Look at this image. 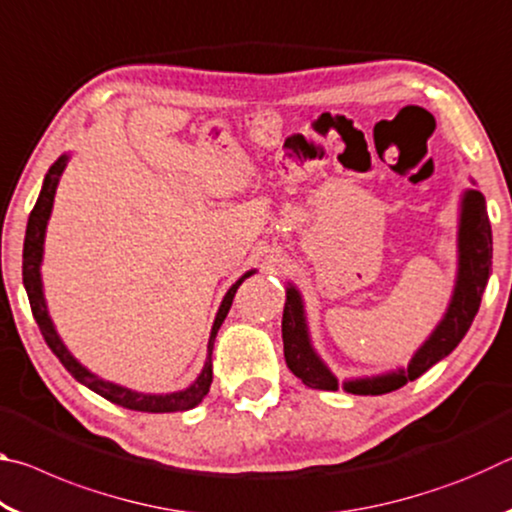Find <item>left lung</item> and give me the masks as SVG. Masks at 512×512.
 <instances>
[{
  "instance_id": "obj_1",
  "label": "left lung",
  "mask_w": 512,
  "mask_h": 512,
  "mask_svg": "<svg viewBox=\"0 0 512 512\" xmlns=\"http://www.w3.org/2000/svg\"><path fill=\"white\" fill-rule=\"evenodd\" d=\"M492 271V230L485 212V198L479 189H467L461 203V225H458V275L452 302L445 318L440 320L433 334L422 348L413 354L406 370L388 372V375L345 381L343 388L354 395H384L402 388L406 381L418 379L440 359H445L470 329ZM282 341L284 359L289 370L302 379V384L318 391H336L339 381L327 370L318 354L311 348L305 309L296 287L287 289V302L282 314Z\"/></svg>"
}]
</instances>
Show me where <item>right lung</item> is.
Masks as SVG:
<instances>
[{
    "label": "right lung",
    "mask_w": 512,
    "mask_h": 512,
    "mask_svg": "<svg viewBox=\"0 0 512 512\" xmlns=\"http://www.w3.org/2000/svg\"><path fill=\"white\" fill-rule=\"evenodd\" d=\"M67 155H60V158L51 164L49 173L45 176V183H42V192L38 196L36 205H33L29 223H27V237H24V253H22V280H24V289H27V296L31 302V311L33 318L40 327L42 336H45L47 345L51 352L56 354L60 363L72 372V377L76 381H81L101 397H106L112 404L124 406V409L131 411H144V413H173V411H187L194 409L203 402V397L210 393V384H212V348H214V339L216 332H219L221 323L228 316V311L232 307V300H235V293L241 287V282L246 277L253 275L255 271H248L246 275H241L239 280L232 284L230 291L225 293V298L219 307V314L214 318L212 325V334H210V345H207V361L203 366V372L198 375L192 386L185 388V391L178 393H169V395H146V393H135L131 388L117 386L112 381L101 379L97 375H92L88 368H83L79 361H76L69 350L60 341V336L56 334L54 323H51L49 311L45 305V296H42V280H40V264H42V248H45V230H47V221L51 214V207H54V196H56V187L60 180V173H63L65 164H67Z\"/></svg>",
    "instance_id": "right-lung-1"
}]
</instances>
